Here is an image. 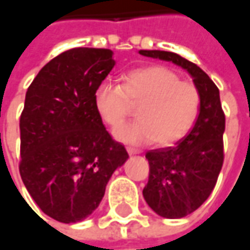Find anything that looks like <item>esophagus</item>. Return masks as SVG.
<instances>
[{"label": "esophagus", "mask_w": 250, "mask_h": 250, "mask_svg": "<svg viewBox=\"0 0 250 250\" xmlns=\"http://www.w3.org/2000/svg\"><path fill=\"white\" fill-rule=\"evenodd\" d=\"M127 152H128V155H137V153H140V151L133 149V148H127Z\"/></svg>", "instance_id": "esophagus-1"}]
</instances>
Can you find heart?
<instances>
[{"mask_svg":"<svg viewBox=\"0 0 250 250\" xmlns=\"http://www.w3.org/2000/svg\"><path fill=\"white\" fill-rule=\"evenodd\" d=\"M94 105L102 122L115 128L133 106H140V120L119 127L116 140L128 145L156 142L173 146L194 127L201 109V94L192 83L180 82L178 74L160 65L134 69L122 85L102 83L94 94Z\"/></svg>","mask_w":250,"mask_h":250,"instance_id":"heart-1","label":"heart"}]
</instances>
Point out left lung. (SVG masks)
I'll list each match as a JSON object with an SVG mask.
<instances>
[{"mask_svg":"<svg viewBox=\"0 0 250 250\" xmlns=\"http://www.w3.org/2000/svg\"><path fill=\"white\" fill-rule=\"evenodd\" d=\"M140 54L185 69L201 94L199 115L189 134L176 146L152 149L145 155L149 162V180L142 191L145 201L162 217L181 219L209 198L223 166L226 116L219 88L199 66L178 54L145 49Z\"/></svg>","mask_w":250,"mask_h":250,"instance_id":"left-lung-1","label":"left lung"}]
</instances>
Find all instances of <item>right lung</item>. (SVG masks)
I'll return each instance as SVG.
<instances>
[{
  "label": "right lung",
  "instance_id": "right-lung-1",
  "mask_svg": "<svg viewBox=\"0 0 250 250\" xmlns=\"http://www.w3.org/2000/svg\"><path fill=\"white\" fill-rule=\"evenodd\" d=\"M115 63L110 49L73 48L49 61L26 92L19 171L34 202L56 221L87 219L128 159L94 105Z\"/></svg>",
  "mask_w": 250,
  "mask_h": 250
}]
</instances>
